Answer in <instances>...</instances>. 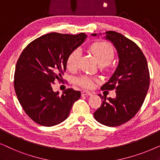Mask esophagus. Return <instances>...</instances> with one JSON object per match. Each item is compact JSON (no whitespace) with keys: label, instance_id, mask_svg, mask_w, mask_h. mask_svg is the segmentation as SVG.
Listing matches in <instances>:
<instances>
[{"label":"esophagus","instance_id":"34e87169","mask_svg":"<svg viewBox=\"0 0 160 160\" xmlns=\"http://www.w3.org/2000/svg\"><path fill=\"white\" fill-rule=\"evenodd\" d=\"M82 96H84V95L92 96V93L90 92H89V91L84 90V91H82Z\"/></svg>","mask_w":160,"mask_h":160}]
</instances>
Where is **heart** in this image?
<instances>
[{"label": "heart", "instance_id": "heart-1", "mask_svg": "<svg viewBox=\"0 0 160 160\" xmlns=\"http://www.w3.org/2000/svg\"><path fill=\"white\" fill-rule=\"evenodd\" d=\"M91 51L100 65H108L113 60L114 52L113 47L107 42H97L91 47ZM82 50L79 48L71 52L68 58L67 65L69 69H76L78 67ZM96 79L89 76H81L76 78V83L84 88L89 89L94 86Z\"/></svg>", "mask_w": 160, "mask_h": 160}]
</instances>
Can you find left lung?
<instances>
[{
  "instance_id": "1",
  "label": "left lung",
  "mask_w": 160,
  "mask_h": 160,
  "mask_svg": "<svg viewBox=\"0 0 160 160\" xmlns=\"http://www.w3.org/2000/svg\"><path fill=\"white\" fill-rule=\"evenodd\" d=\"M104 38L117 49L119 64L102 89H115L117 96L106 98L99 95L103 100L94 117L104 125L117 127L130 120L141 108L149 88V71L145 56L132 41L115 31L106 32Z\"/></svg>"
}]
</instances>
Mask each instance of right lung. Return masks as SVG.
Returning a JSON list of instances; mask_svg holds the SVG:
<instances>
[{"label":"right lung","instance_id":"right-lung-1","mask_svg":"<svg viewBox=\"0 0 160 160\" xmlns=\"http://www.w3.org/2000/svg\"><path fill=\"white\" fill-rule=\"evenodd\" d=\"M87 36L50 32L23 50L15 68L14 86L19 103L32 120L52 127L65 121L81 92L68 89L61 95L52 84L66 71L68 58Z\"/></svg>","mask_w":160,"mask_h":160}]
</instances>
